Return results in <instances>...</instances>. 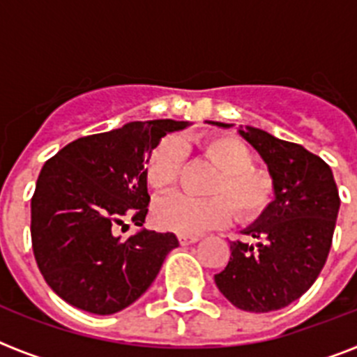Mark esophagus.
<instances>
[{
  "label": "esophagus",
  "instance_id": "esophagus-1",
  "mask_svg": "<svg viewBox=\"0 0 357 357\" xmlns=\"http://www.w3.org/2000/svg\"><path fill=\"white\" fill-rule=\"evenodd\" d=\"M198 236L197 234H181L178 236V241L181 245H191V243H197L198 241Z\"/></svg>",
  "mask_w": 357,
  "mask_h": 357
}]
</instances>
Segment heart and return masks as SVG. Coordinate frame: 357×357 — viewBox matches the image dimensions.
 I'll use <instances>...</instances> for the list:
<instances>
[{
	"mask_svg": "<svg viewBox=\"0 0 357 357\" xmlns=\"http://www.w3.org/2000/svg\"><path fill=\"white\" fill-rule=\"evenodd\" d=\"M204 159L218 173L207 193L214 197L191 198L169 195L153 206V220L160 229L178 234H200L222 227L236 216L250 222L266 213L275 198L272 173L255 168L250 148L234 135H207L195 143ZM182 169V150L175 139H162L151 148L144 164L146 184L155 193H168Z\"/></svg>",
	"mask_w": 357,
	"mask_h": 357,
	"instance_id": "1",
	"label": "heart"
}]
</instances>
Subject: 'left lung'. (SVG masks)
I'll use <instances>...</instances> for the list:
<instances>
[{
	"label": "left lung",
	"mask_w": 357,
	"mask_h": 357,
	"mask_svg": "<svg viewBox=\"0 0 357 357\" xmlns=\"http://www.w3.org/2000/svg\"><path fill=\"white\" fill-rule=\"evenodd\" d=\"M239 134L268 164L275 202L243 232L257 245L230 243L229 264L214 282L236 307L268 313L301 298L320 275L333 245L340 195L329 164L304 146L259 128Z\"/></svg>",
	"instance_id": "8db88e82"
}]
</instances>
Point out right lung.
I'll return each instance as SVG.
<instances>
[{"mask_svg":"<svg viewBox=\"0 0 357 357\" xmlns=\"http://www.w3.org/2000/svg\"><path fill=\"white\" fill-rule=\"evenodd\" d=\"M188 121H132L85 135L46 160L31 197V248L50 288L94 314L118 313L155 280L178 247L173 232L141 229L148 213L144 162L166 132ZM140 227L121 240L117 227Z\"/></svg>","mask_w":357,"mask_h":357,"instance_id":"1","label":"right lung"}]
</instances>
